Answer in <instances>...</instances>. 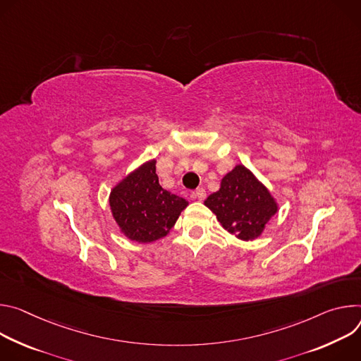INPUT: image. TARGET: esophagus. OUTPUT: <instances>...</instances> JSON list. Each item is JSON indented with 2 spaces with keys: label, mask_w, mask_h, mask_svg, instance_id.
<instances>
[{
  "label": "esophagus",
  "mask_w": 361,
  "mask_h": 361,
  "mask_svg": "<svg viewBox=\"0 0 361 361\" xmlns=\"http://www.w3.org/2000/svg\"><path fill=\"white\" fill-rule=\"evenodd\" d=\"M193 196L196 199H199V201H204V199L207 197V190L204 188H197L195 192H193Z\"/></svg>",
  "instance_id": "34e87169"
}]
</instances>
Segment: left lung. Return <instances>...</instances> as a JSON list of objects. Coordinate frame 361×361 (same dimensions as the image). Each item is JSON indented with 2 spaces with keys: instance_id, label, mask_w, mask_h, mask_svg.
<instances>
[{
  "instance_id": "8db88e82",
  "label": "left lung",
  "mask_w": 361,
  "mask_h": 361,
  "mask_svg": "<svg viewBox=\"0 0 361 361\" xmlns=\"http://www.w3.org/2000/svg\"><path fill=\"white\" fill-rule=\"evenodd\" d=\"M205 205L225 231L243 241L258 238L278 211L269 190L244 165H236L222 178L219 190L207 197Z\"/></svg>"
}]
</instances>
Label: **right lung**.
<instances>
[{
  "label": "right lung",
  "instance_id": "right-lung-1",
  "mask_svg": "<svg viewBox=\"0 0 361 361\" xmlns=\"http://www.w3.org/2000/svg\"><path fill=\"white\" fill-rule=\"evenodd\" d=\"M109 204L122 233L142 244L166 236L189 205L160 186L154 159L120 180L110 192Z\"/></svg>",
  "mask_w": 361,
  "mask_h": 361
}]
</instances>
